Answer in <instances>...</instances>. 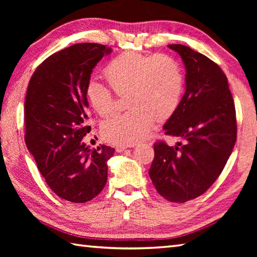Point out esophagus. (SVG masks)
I'll return each instance as SVG.
<instances>
[{
    "instance_id": "34e87169",
    "label": "esophagus",
    "mask_w": 257,
    "mask_h": 257,
    "mask_svg": "<svg viewBox=\"0 0 257 257\" xmlns=\"http://www.w3.org/2000/svg\"><path fill=\"white\" fill-rule=\"evenodd\" d=\"M125 149H127V147L125 146H116V151L117 152H122V151H124Z\"/></svg>"
}]
</instances>
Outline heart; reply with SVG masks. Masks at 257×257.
Listing matches in <instances>:
<instances>
[{"instance_id":"obj_1","label":"heart","mask_w":257,"mask_h":257,"mask_svg":"<svg viewBox=\"0 0 257 257\" xmlns=\"http://www.w3.org/2000/svg\"><path fill=\"white\" fill-rule=\"evenodd\" d=\"M103 77L117 95L125 94L127 111L106 120L102 136L109 143L135 145L150 132L155 122L170 118L181 100L183 74L179 62L166 54L145 55L123 52L103 68ZM86 95L101 117L114 111L111 90L89 81Z\"/></svg>"}]
</instances>
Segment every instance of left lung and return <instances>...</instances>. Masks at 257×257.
Returning a JSON list of instances; mask_svg holds the SVG:
<instances>
[{"label":"left lung","mask_w":257,"mask_h":257,"mask_svg":"<svg viewBox=\"0 0 257 257\" xmlns=\"http://www.w3.org/2000/svg\"><path fill=\"white\" fill-rule=\"evenodd\" d=\"M168 46L187 74L184 95L163 129L183 145L156 143L149 176L161 196L184 203L203 194L224 169L236 141L235 106L219 65L188 46Z\"/></svg>","instance_id":"1"}]
</instances>
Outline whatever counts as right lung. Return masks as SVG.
<instances>
[{
  "instance_id": "right-lung-1",
  "label": "right lung",
  "mask_w": 257,
  "mask_h": 257,
  "mask_svg": "<svg viewBox=\"0 0 257 257\" xmlns=\"http://www.w3.org/2000/svg\"><path fill=\"white\" fill-rule=\"evenodd\" d=\"M111 48L96 43L69 46L47 57L31 77L24 102L25 143L48 187L59 198L85 203L107 182L114 149H89L86 88L92 69Z\"/></svg>"
}]
</instances>
